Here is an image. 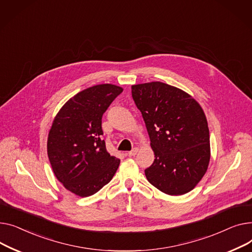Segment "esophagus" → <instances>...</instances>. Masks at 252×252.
Here are the masks:
<instances>
[{
	"instance_id": "esophagus-1",
	"label": "esophagus",
	"mask_w": 252,
	"mask_h": 252,
	"mask_svg": "<svg viewBox=\"0 0 252 252\" xmlns=\"http://www.w3.org/2000/svg\"><path fill=\"white\" fill-rule=\"evenodd\" d=\"M137 153H138V149H137V147H135V149H133L132 151H130V152L128 153V156H129V157H133V156L137 155Z\"/></svg>"
}]
</instances>
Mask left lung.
Listing matches in <instances>:
<instances>
[{"label":"left lung","mask_w":252,"mask_h":252,"mask_svg":"<svg viewBox=\"0 0 252 252\" xmlns=\"http://www.w3.org/2000/svg\"><path fill=\"white\" fill-rule=\"evenodd\" d=\"M132 97L156 158L144 171L146 179L166 194L187 193L202 179L211 159L202 108L189 94L159 81L132 85Z\"/></svg>","instance_id":"obj_1"}]
</instances>
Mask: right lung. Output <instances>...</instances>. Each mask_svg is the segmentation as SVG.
<instances>
[{
	"mask_svg": "<svg viewBox=\"0 0 252 252\" xmlns=\"http://www.w3.org/2000/svg\"><path fill=\"white\" fill-rule=\"evenodd\" d=\"M123 92L115 84H98L65 102L48 135V156L57 179L72 193L91 196L113 178L120 159L102 139L101 117Z\"/></svg>",
	"mask_w": 252,
	"mask_h": 252,
	"instance_id": "1",
	"label": "right lung"
}]
</instances>
